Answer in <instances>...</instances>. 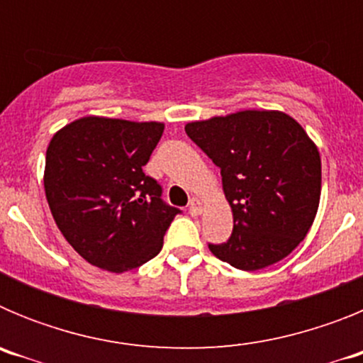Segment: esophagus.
<instances>
[{"mask_svg": "<svg viewBox=\"0 0 363 363\" xmlns=\"http://www.w3.org/2000/svg\"><path fill=\"white\" fill-rule=\"evenodd\" d=\"M189 213L191 216H200L201 214V201L198 198H192L191 205H189Z\"/></svg>", "mask_w": 363, "mask_h": 363, "instance_id": "obj_1", "label": "esophagus"}]
</instances>
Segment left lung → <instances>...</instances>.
<instances>
[{
	"label": "left lung",
	"mask_w": 363,
	"mask_h": 363,
	"mask_svg": "<svg viewBox=\"0 0 363 363\" xmlns=\"http://www.w3.org/2000/svg\"><path fill=\"white\" fill-rule=\"evenodd\" d=\"M185 133L220 167L233 209V234L209 243L216 258L242 271L277 264L313 225L322 162L301 125L278 111H242L185 125Z\"/></svg>",
	"instance_id": "obj_1"
}]
</instances>
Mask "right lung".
<instances>
[{
  "label": "right lung",
  "instance_id": "add662e5",
  "mask_svg": "<svg viewBox=\"0 0 363 363\" xmlns=\"http://www.w3.org/2000/svg\"><path fill=\"white\" fill-rule=\"evenodd\" d=\"M162 134L158 121L86 116L50 140L47 201L57 229L89 264L125 272L162 251L167 229L182 213L143 172Z\"/></svg>",
  "mask_w": 363,
  "mask_h": 363
}]
</instances>
